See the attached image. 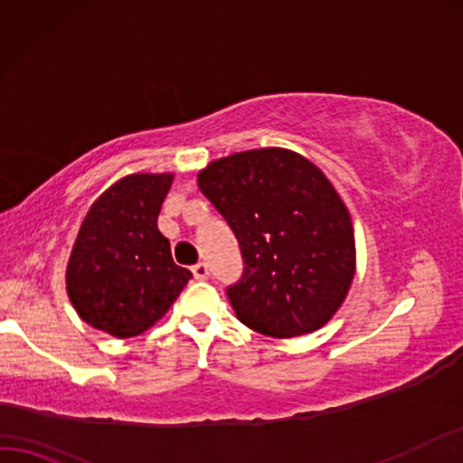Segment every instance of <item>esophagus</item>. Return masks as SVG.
Masks as SVG:
<instances>
[{
  "instance_id": "esophagus-1",
  "label": "esophagus",
  "mask_w": 463,
  "mask_h": 463,
  "mask_svg": "<svg viewBox=\"0 0 463 463\" xmlns=\"http://www.w3.org/2000/svg\"><path fill=\"white\" fill-rule=\"evenodd\" d=\"M193 275H194V279H207V277H209L207 264H203V262L194 264V267H193Z\"/></svg>"
}]
</instances>
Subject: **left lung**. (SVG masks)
I'll use <instances>...</instances> for the list:
<instances>
[{
    "label": "left lung",
    "instance_id": "obj_1",
    "mask_svg": "<svg viewBox=\"0 0 463 463\" xmlns=\"http://www.w3.org/2000/svg\"><path fill=\"white\" fill-rule=\"evenodd\" d=\"M196 180L241 248L243 277L226 289L239 322L275 338L328 324L354 281L355 237L324 171L286 147H258L212 160Z\"/></svg>",
    "mask_w": 463,
    "mask_h": 463
}]
</instances>
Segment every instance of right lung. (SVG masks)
<instances>
[{"instance_id":"add662e5","label":"right lung","mask_w":463,"mask_h":463,"mask_svg":"<svg viewBox=\"0 0 463 463\" xmlns=\"http://www.w3.org/2000/svg\"><path fill=\"white\" fill-rule=\"evenodd\" d=\"M174 174H131L97 196L80 224L65 286L82 322L116 338L144 335L186 286L158 213Z\"/></svg>"}]
</instances>
